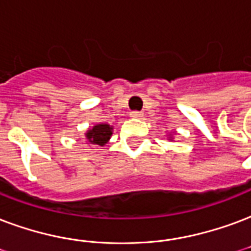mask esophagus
I'll return each instance as SVG.
<instances>
[{
    "instance_id": "34e87169",
    "label": "esophagus",
    "mask_w": 251,
    "mask_h": 251,
    "mask_svg": "<svg viewBox=\"0 0 251 251\" xmlns=\"http://www.w3.org/2000/svg\"><path fill=\"white\" fill-rule=\"evenodd\" d=\"M130 117H133V118H142V117H144V113L138 110H133L130 111Z\"/></svg>"
}]
</instances>
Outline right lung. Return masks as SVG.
I'll return each mask as SVG.
<instances>
[{
    "label": "right lung",
    "mask_w": 251,
    "mask_h": 251,
    "mask_svg": "<svg viewBox=\"0 0 251 251\" xmlns=\"http://www.w3.org/2000/svg\"><path fill=\"white\" fill-rule=\"evenodd\" d=\"M111 129L113 127H110V125H107V124H100V125L94 126L93 129H90L86 133V138L92 144L103 146L110 138Z\"/></svg>",
    "instance_id": "right-lung-1"
}]
</instances>
